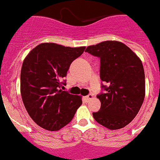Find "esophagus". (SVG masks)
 <instances>
[{"instance_id":"1","label":"esophagus","mask_w":160,"mask_h":160,"mask_svg":"<svg viewBox=\"0 0 160 160\" xmlns=\"http://www.w3.org/2000/svg\"><path fill=\"white\" fill-rule=\"evenodd\" d=\"M92 98H93V95H92V94H89V95L85 97V100H86V101H89V100H91V99Z\"/></svg>"}]
</instances>
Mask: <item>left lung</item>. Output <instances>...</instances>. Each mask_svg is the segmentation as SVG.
<instances>
[{
    "instance_id": "1",
    "label": "left lung",
    "mask_w": 160,
    "mask_h": 160,
    "mask_svg": "<svg viewBox=\"0 0 160 160\" xmlns=\"http://www.w3.org/2000/svg\"><path fill=\"white\" fill-rule=\"evenodd\" d=\"M86 51L100 59V78L106 93L97 98L101 103L94 119L109 130L125 127L135 118L145 96L144 71L141 59L128 46L117 41L90 45Z\"/></svg>"
}]
</instances>
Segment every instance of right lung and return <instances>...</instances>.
Returning a JSON list of instances; mask_svg holds the SVG:
<instances>
[{"label": "right lung", "mask_w": 160, "mask_h": 160, "mask_svg": "<svg viewBox=\"0 0 160 160\" xmlns=\"http://www.w3.org/2000/svg\"><path fill=\"white\" fill-rule=\"evenodd\" d=\"M85 48L45 42L33 48L24 59L20 75L22 100L30 118L42 128L60 130L82 104L81 96L60 88L65 85L63 79L71 63Z\"/></svg>", "instance_id": "obj_1"}]
</instances>
